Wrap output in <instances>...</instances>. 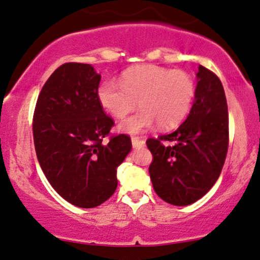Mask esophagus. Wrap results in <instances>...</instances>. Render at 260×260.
<instances>
[{"instance_id":"34e87169","label":"esophagus","mask_w":260,"mask_h":260,"mask_svg":"<svg viewBox=\"0 0 260 260\" xmlns=\"http://www.w3.org/2000/svg\"><path fill=\"white\" fill-rule=\"evenodd\" d=\"M131 144L135 148H140V147H144L145 146V141L144 140L139 139V138H133L131 139Z\"/></svg>"}]
</instances>
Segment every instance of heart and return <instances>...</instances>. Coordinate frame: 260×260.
Wrapping results in <instances>:
<instances>
[{"label": "heart", "mask_w": 260, "mask_h": 260, "mask_svg": "<svg viewBox=\"0 0 260 260\" xmlns=\"http://www.w3.org/2000/svg\"><path fill=\"white\" fill-rule=\"evenodd\" d=\"M195 94L190 75L179 70L144 65L122 74L120 84L104 81L98 87L101 106L114 118L127 115L139 102L141 109L119 124L122 133L138 135L158 122L161 129L177 126L189 113Z\"/></svg>", "instance_id": "heart-1"}]
</instances>
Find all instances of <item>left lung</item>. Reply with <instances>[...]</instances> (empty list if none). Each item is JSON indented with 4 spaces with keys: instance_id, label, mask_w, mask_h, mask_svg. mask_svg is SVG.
Listing matches in <instances>:
<instances>
[{
    "instance_id": "1",
    "label": "left lung",
    "mask_w": 260,
    "mask_h": 260,
    "mask_svg": "<svg viewBox=\"0 0 260 260\" xmlns=\"http://www.w3.org/2000/svg\"><path fill=\"white\" fill-rule=\"evenodd\" d=\"M193 106L173 133L148 139L150 177L157 195L176 206L190 205L214 186L229 147V112L221 81L199 66Z\"/></svg>"
}]
</instances>
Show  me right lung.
I'll return each mask as SVG.
<instances>
[{
  "label": "right lung",
  "instance_id": "obj_1",
  "mask_svg": "<svg viewBox=\"0 0 260 260\" xmlns=\"http://www.w3.org/2000/svg\"><path fill=\"white\" fill-rule=\"evenodd\" d=\"M101 75L88 63L54 71L38 97L33 136L38 161L52 188L78 208L101 205L114 194L116 168L131 151L126 135L103 139L114 125L98 101Z\"/></svg>",
  "mask_w": 260,
  "mask_h": 260
}]
</instances>
